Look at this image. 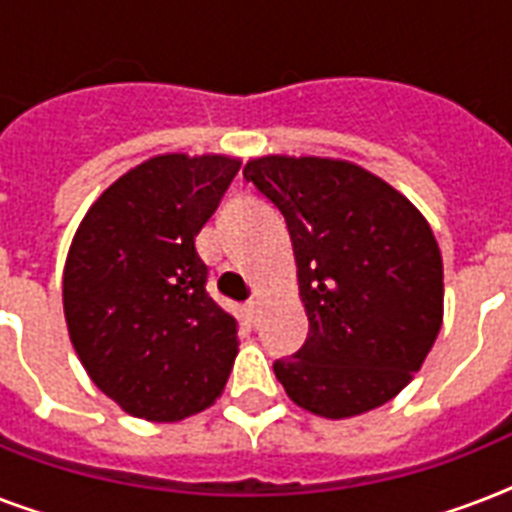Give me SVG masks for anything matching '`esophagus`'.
Returning a JSON list of instances; mask_svg holds the SVG:
<instances>
[{
  "mask_svg": "<svg viewBox=\"0 0 512 512\" xmlns=\"http://www.w3.org/2000/svg\"><path fill=\"white\" fill-rule=\"evenodd\" d=\"M244 311H247L249 321H252V324H257V321H260V300H257V297L247 300V305H244Z\"/></svg>",
  "mask_w": 512,
  "mask_h": 512,
  "instance_id": "esophagus-1",
  "label": "esophagus"
}]
</instances>
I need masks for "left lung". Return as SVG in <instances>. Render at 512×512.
Segmentation results:
<instances>
[{"instance_id": "obj_1", "label": "left lung", "mask_w": 512, "mask_h": 512, "mask_svg": "<svg viewBox=\"0 0 512 512\" xmlns=\"http://www.w3.org/2000/svg\"><path fill=\"white\" fill-rule=\"evenodd\" d=\"M244 177L287 220L308 313L303 348L273 361L287 396L329 420L398 396L444 319V263L428 220L340 159L263 156Z\"/></svg>"}]
</instances>
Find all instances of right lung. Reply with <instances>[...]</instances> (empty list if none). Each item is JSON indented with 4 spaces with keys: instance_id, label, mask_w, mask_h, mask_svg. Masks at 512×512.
Returning a JSON list of instances; mask_svg holds the SVG:
<instances>
[{
    "instance_id": "1",
    "label": "right lung",
    "mask_w": 512,
    "mask_h": 512,
    "mask_svg": "<svg viewBox=\"0 0 512 512\" xmlns=\"http://www.w3.org/2000/svg\"><path fill=\"white\" fill-rule=\"evenodd\" d=\"M239 167L154 156L100 193L71 241L68 335L90 380L132 417L185 420L228 382L239 324L209 297L196 236Z\"/></svg>"
}]
</instances>
